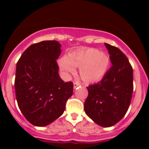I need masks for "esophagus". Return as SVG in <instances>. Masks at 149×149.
<instances>
[{
    "mask_svg": "<svg viewBox=\"0 0 149 149\" xmlns=\"http://www.w3.org/2000/svg\"><path fill=\"white\" fill-rule=\"evenodd\" d=\"M81 85V84L78 82V81H74V88L75 89L76 87H77L78 86H80Z\"/></svg>",
    "mask_w": 149,
    "mask_h": 149,
    "instance_id": "esophagus-1",
    "label": "esophagus"
}]
</instances>
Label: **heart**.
Here are the masks:
<instances>
[{"mask_svg":"<svg viewBox=\"0 0 149 149\" xmlns=\"http://www.w3.org/2000/svg\"><path fill=\"white\" fill-rule=\"evenodd\" d=\"M110 57L95 48H81L63 56L59 61L60 69L65 74H73L80 67V77L84 82H98L103 78L110 67Z\"/></svg>","mask_w":149,"mask_h":149,"instance_id":"obj_1","label":"heart"}]
</instances>
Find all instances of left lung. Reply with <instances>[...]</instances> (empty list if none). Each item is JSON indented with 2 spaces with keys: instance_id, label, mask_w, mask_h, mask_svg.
<instances>
[{
  "instance_id": "1",
  "label": "left lung",
  "mask_w": 149,
  "mask_h": 149,
  "mask_svg": "<svg viewBox=\"0 0 149 149\" xmlns=\"http://www.w3.org/2000/svg\"><path fill=\"white\" fill-rule=\"evenodd\" d=\"M112 66L98 84L87 86L84 110L96 124L111 127L125 116L134 91L133 68L121 50L105 43Z\"/></svg>"
}]
</instances>
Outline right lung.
Here are the masks:
<instances>
[{"instance_id":"1","label":"right lung","mask_w":149,"mask_h":149,"mask_svg":"<svg viewBox=\"0 0 149 149\" xmlns=\"http://www.w3.org/2000/svg\"><path fill=\"white\" fill-rule=\"evenodd\" d=\"M60 46L55 40L31 45L16 64L18 106L26 119L35 126H46L58 119L73 94V83H65L59 75L56 59L61 54Z\"/></svg>"}]
</instances>
